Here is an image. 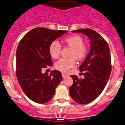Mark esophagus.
Instances as JSON below:
<instances>
[{"mask_svg":"<svg viewBox=\"0 0 125 125\" xmlns=\"http://www.w3.org/2000/svg\"><path fill=\"white\" fill-rule=\"evenodd\" d=\"M69 75H67V74H63V73H62V77L63 79H65V78L67 77H68Z\"/></svg>","mask_w":125,"mask_h":125,"instance_id":"1","label":"esophagus"}]
</instances>
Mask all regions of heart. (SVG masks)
<instances>
[{
	"mask_svg": "<svg viewBox=\"0 0 125 125\" xmlns=\"http://www.w3.org/2000/svg\"><path fill=\"white\" fill-rule=\"evenodd\" d=\"M64 42L72 48L69 59H61L55 63V68L63 73H68L76 65V61L74 57L78 60L83 59L86 54L87 49L83 44V39L78 35L70 36L64 39ZM49 51L53 59H57L61 51V45L57 41H54L50 44Z\"/></svg>",
	"mask_w": 125,
	"mask_h": 125,
	"instance_id": "b5f03b06",
	"label": "heart"
}]
</instances>
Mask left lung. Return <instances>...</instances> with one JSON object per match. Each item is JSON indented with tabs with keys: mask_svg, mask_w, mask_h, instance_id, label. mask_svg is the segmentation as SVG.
Here are the masks:
<instances>
[{
	"mask_svg": "<svg viewBox=\"0 0 125 125\" xmlns=\"http://www.w3.org/2000/svg\"><path fill=\"white\" fill-rule=\"evenodd\" d=\"M73 32H81L91 40L90 51L79 67L85 71L84 79L71 75L73 84L70 88L72 99L79 104H87L100 95L106 85L111 72L110 50L108 43L96 31L79 29Z\"/></svg>",
	"mask_w": 125,
	"mask_h": 125,
	"instance_id": "left-lung-1",
	"label": "left lung"
}]
</instances>
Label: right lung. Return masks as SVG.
<instances>
[{
	"label": "right lung",
	"instance_id": "obj_1",
	"mask_svg": "<svg viewBox=\"0 0 125 125\" xmlns=\"http://www.w3.org/2000/svg\"><path fill=\"white\" fill-rule=\"evenodd\" d=\"M67 32L37 27L26 34L19 43L16 76L24 93L36 103L50 101L62 80L59 71H51L48 75L47 73L43 74L42 70L52 65L49 51L50 44Z\"/></svg>",
	"mask_w": 125,
	"mask_h": 125
}]
</instances>
